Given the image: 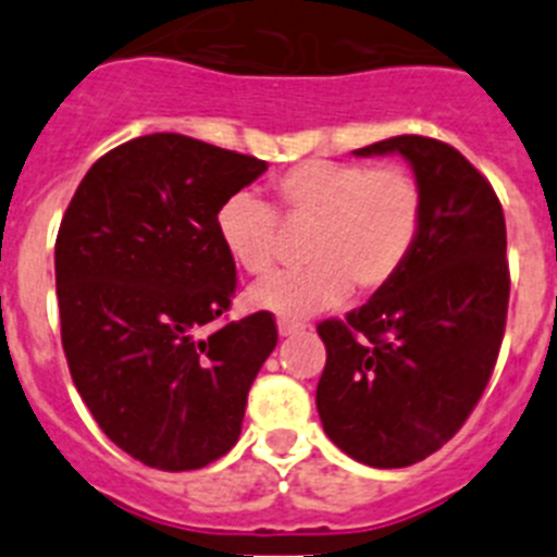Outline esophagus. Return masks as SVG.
Wrapping results in <instances>:
<instances>
[{
    "label": "esophagus",
    "mask_w": 557,
    "mask_h": 557,
    "mask_svg": "<svg viewBox=\"0 0 557 557\" xmlns=\"http://www.w3.org/2000/svg\"><path fill=\"white\" fill-rule=\"evenodd\" d=\"M304 329H307V323L289 321V318H278V334H282V337H293V334L304 332Z\"/></svg>",
    "instance_id": "34e87169"
}]
</instances>
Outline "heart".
Returning <instances> with one entry per match:
<instances>
[{
    "label": "heart",
    "instance_id": "b5f03b06",
    "mask_svg": "<svg viewBox=\"0 0 557 557\" xmlns=\"http://www.w3.org/2000/svg\"><path fill=\"white\" fill-rule=\"evenodd\" d=\"M273 203L236 191L214 214L225 253L245 273L268 275L287 236H304L301 270L250 289L256 309L304 318L346 298L382 293L416 250L424 223L421 184L405 166L309 159L275 175Z\"/></svg>",
    "mask_w": 557,
    "mask_h": 557
}]
</instances>
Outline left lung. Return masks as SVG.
<instances>
[{
	"instance_id": "obj_1",
	"label": "left lung",
	"mask_w": 557,
	"mask_h": 557,
	"mask_svg": "<svg viewBox=\"0 0 557 557\" xmlns=\"http://www.w3.org/2000/svg\"><path fill=\"white\" fill-rule=\"evenodd\" d=\"M354 152L405 156L424 223L391 287L318 326L326 368L314 401L348 457L405 469L455 437L494 373L508 321V234L494 186L446 141L393 136Z\"/></svg>"
}]
</instances>
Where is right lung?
I'll return each mask as SVG.
<instances>
[{"mask_svg":"<svg viewBox=\"0 0 557 557\" xmlns=\"http://www.w3.org/2000/svg\"><path fill=\"white\" fill-rule=\"evenodd\" d=\"M264 170L253 156L152 133L106 152L61 220L69 373L100 430L150 469L191 471L223 457L278 343L270 312L209 329L236 293L214 214Z\"/></svg>","mask_w":557,"mask_h":557,"instance_id":"obj_1","label":"right lung"}]
</instances>
